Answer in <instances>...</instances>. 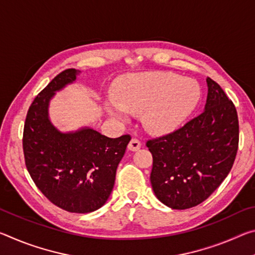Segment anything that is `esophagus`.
I'll use <instances>...</instances> for the list:
<instances>
[{
    "instance_id": "34e87169",
    "label": "esophagus",
    "mask_w": 255,
    "mask_h": 255,
    "mask_svg": "<svg viewBox=\"0 0 255 255\" xmlns=\"http://www.w3.org/2000/svg\"><path fill=\"white\" fill-rule=\"evenodd\" d=\"M140 145H141V143L137 139V138H131L130 141H129V144H128V149L131 150V152H135V150L140 148Z\"/></svg>"
}]
</instances>
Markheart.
Masks as SVG:
<instances>
[{"instance_id":"1","label":"heart","mask_w":255,"mask_h":255,"mask_svg":"<svg viewBox=\"0 0 255 255\" xmlns=\"http://www.w3.org/2000/svg\"><path fill=\"white\" fill-rule=\"evenodd\" d=\"M115 102L108 112L125 120L126 112H141L145 128L152 132H170L189 117L199 99V88L192 80L174 73L136 74L123 80L114 90Z\"/></svg>"}]
</instances>
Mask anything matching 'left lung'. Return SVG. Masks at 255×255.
Listing matches in <instances>:
<instances>
[{"label":"left lung","mask_w":255,"mask_h":255,"mask_svg":"<svg viewBox=\"0 0 255 255\" xmlns=\"http://www.w3.org/2000/svg\"><path fill=\"white\" fill-rule=\"evenodd\" d=\"M204 112L167 135L146 141L153 156L150 183L172 209L205 201L230 173L239 148V118L232 100L210 77Z\"/></svg>","instance_id":"obj_1"}]
</instances>
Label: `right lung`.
I'll use <instances>...</instances> for the list:
<instances>
[{"label": "right lung", "instance_id": "add662e5", "mask_svg": "<svg viewBox=\"0 0 255 255\" xmlns=\"http://www.w3.org/2000/svg\"><path fill=\"white\" fill-rule=\"evenodd\" d=\"M75 68L55 76L34 98L25 117L22 147L34 184L47 199L70 213L86 214L106 204L130 135L109 138L91 128L60 132L48 118L56 91L76 80Z\"/></svg>", "mask_w": 255, "mask_h": 255}]
</instances>
